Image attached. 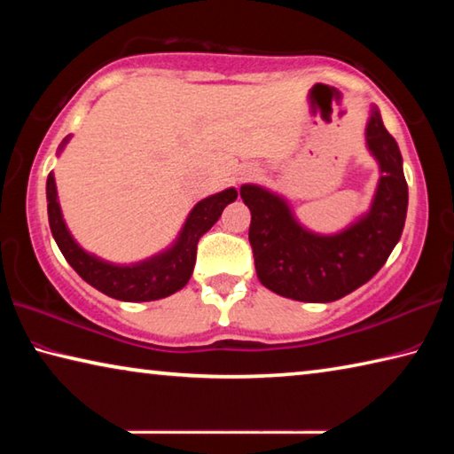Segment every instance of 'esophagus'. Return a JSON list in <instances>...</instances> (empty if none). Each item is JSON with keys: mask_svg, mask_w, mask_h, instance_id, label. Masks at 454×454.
<instances>
[{"mask_svg": "<svg viewBox=\"0 0 454 454\" xmlns=\"http://www.w3.org/2000/svg\"><path fill=\"white\" fill-rule=\"evenodd\" d=\"M260 170L256 166H244V170L240 172V180H248V178H254V176H258Z\"/></svg>", "mask_w": 454, "mask_h": 454, "instance_id": "1", "label": "esophagus"}]
</instances>
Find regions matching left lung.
I'll use <instances>...</instances> for the list:
<instances>
[{
    "label": "left lung",
    "mask_w": 454,
    "mask_h": 454,
    "mask_svg": "<svg viewBox=\"0 0 454 454\" xmlns=\"http://www.w3.org/2000/svg\"><path fill=\"white\" fill-rule=\"evenodd\" d=\"M366 150L379 164V182L368 210L330 234L314 232L296 218L286 198L260 184H242L250 208V244L258 280L268 290L301 302H334L366 284L401 240L409 186L403 156L371 106Z\"/></svg>",
    "instance_id": "8db88e82"
}]
</instances>
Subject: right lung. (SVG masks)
I'll return each instance as SVG.
<instances>
[{
	"label": "right lung",
	"instance_id": "obj_1",
	"mask_svg": "<svg viewBox=\"0 0 454 454\" xmlns=\"http://www.w3.org/2000/svg\"><path fill=\"white\" fill-rule=\"evenodd\" d=\"M70 137L72 136H66L61 140L56 156L64 152ZM45 196H48V218L51 236L56 240L58 248L61 250V254L67 260V264L90 286L104 292L106 296L126 302H150L170 296L174 292L186 286L192 272H194L198 240L216 224L226 206L232 204L238 198V190L226 188L208 198L200 200L194 208L190 210L178 236H176V240L168 248L132 264L107 262V260L82 248L64 220L53 172H50L48 176Z\"/></svg>",
	"mask_w": 454,
	"mask_h": 454
}]
</instances>
